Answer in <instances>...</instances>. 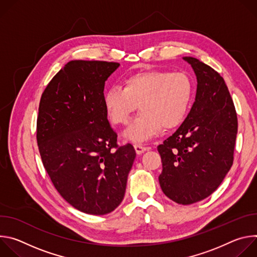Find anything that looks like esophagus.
<instances>
[{
	"instance_id": "obj_1",
	"label": "esophagus",
	"mask_w": 257,
	"mask_h": 257,
	"mask_svg": "<svg viewBox=\"0 0 257 257\" xmlns=\"http://www.w3.org/2000/svg\"><path fill=\"white\" fill-rule=\"evenodd\" d=\"M134 149H135L137 155H141L145 151H148V148H145V146H143L142 144H139V143H135L134 144Z\"/></svg>"
}]
</instances>
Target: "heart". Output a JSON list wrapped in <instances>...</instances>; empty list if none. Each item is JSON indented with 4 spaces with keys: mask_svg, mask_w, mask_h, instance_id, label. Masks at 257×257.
Returning a JSON list of instances; mask_svg holds the SVG:
<instances>
[{
    "mask_svg": "<svg viewBox=\"0 0 257 257\" xmlns=\"http://www.w3.org/2000/svg\"><path fill=\"white\" fill-rule=\"evenodd\" d=\"M193 96V83L184 72L149 70L131 75L124 87L113 85L103 102L115 125H127L138 107L141 113L123 133L132 142H144L163 129L179 126L186 118Z\"/></svg>",
    "mask_w": 257,
    "mask_h": 257,
    "instance_id": "heart-1",
    "label": "heart"
}]
</instances>
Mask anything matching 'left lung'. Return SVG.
<instances>
[{"instance_id": "1", "label": "left lung", "mask_w": 257, "mask_h": 257, "mask_svg": "<svg viewBox=\"0 0 257 257\" xmlns=\"http://www.w3.org/2000/svg\"><path fill=\"white\" fill-rule=\"evenodd\" d=\"M197 79L195 101L187 118L158 146L163 192L179 204H192L216 190L230 171L238 120L224 78L192 57L183 58Z\"/></svg>"}]
</instances>
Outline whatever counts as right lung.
I'll list each match as a JSON object with an SVG mask.
<instances>
[{
  "label": "right lung",
  "mask_w": 257,
  "mask_h": 257,
  "mask_svg": "<svg viewBox=\"0 0 257 257\" xmlns=\"http://www.w3.org/2000/svg\"><path fill=\"white\" fill-rule=\"evenodd\" d=\"M120 66L105 61L67 63L42 94L36 139L55 188L73 207L106 214L123 200L136 153L117 144L103 102L108 76Z\"/></svg>",
  "instance_id": "add662e5"
}]
</instances>
